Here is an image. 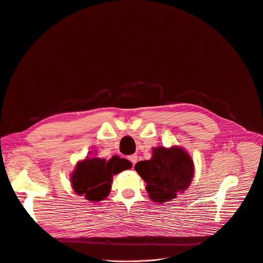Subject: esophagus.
Wrapping results in <instances>:
<instances>
[{"mask_svg": "<svg viewBox=\"0 0 263 263\" xmlns=\"http://www.w3.org/2000/svg\"><path fill=\"white\" fill-rule=\"evenodd\" d=\"M137 160H138V156H137L136 154H133V155H129V156H128V161L133 164V166L136 165Z\"/></svg>", "mask_w": 263, "mask_h": 263, "instance_id": "34e87169", "label": "esophagus"}]
</instances>
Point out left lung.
Wrapping results in <instances>:
<instances>
[{"label": "left lung", "instance_id": "left-lung-1", "mask_svg": "<svg viewBox=\"0 0 263 263\" xmlns=\"http://www.w3.org/2000/svg\"><path fill=\"white\" fill-rule=\"evenodd\" d=\"M136 171L146 182V191L154 202H168L190 185L194 175L191 156L181 148L157 147L149 161H141Z\"/></svg>", "mask_w": 263, "mask_h": 263}]
</instances>
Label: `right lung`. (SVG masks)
<instances>
[{
	"instance_id": "add662e5",
	"label": "right lung",
	"mask_w": 263,
	"mask_h": 263,
	"mask_svg": "<svg viewBox=\"0 0 263 263\" xmlns=\"http://www.w3.org/2000/svg\"><path fill=\"white\" fill-rule=\"evenodd\" d=\"M130 168V162L116 155L108 162L101 159H86L78 164L71 175L72 187L78 195H84L89 201L103 200L111 191L113 175Z\"/></svg>"
}]
</instances>
